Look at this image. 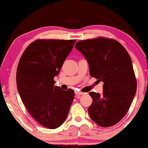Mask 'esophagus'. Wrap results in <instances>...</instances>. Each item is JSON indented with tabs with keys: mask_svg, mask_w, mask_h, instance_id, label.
<instances>
[{
	"mask_svg": "<svg viewBox=\"0 0 148 148\" xmlns=\"http://www.w3.org/2000/svg\"><path fill=\"white\" fill-rule=\"evenodd\" d=\"M75 93L76 97H79L80 95H82L84 94L82 92H80V91H75Z\"/></svg>",
	"mask_w": 148,
	"mask_h": 148,
	"instance_id": "obj_1",
	"label": "esophagus"
}]
</instances>
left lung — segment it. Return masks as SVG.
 Returning <instances> with one entry per match:
<instances>
[{
  "instance_id": "8db88e82",
  "label": "left lung",
  "mask_w": 148,
  "mask_h": 148,
  "mask_svg": "<svg viewBox=\"0 0 148 148\" xmlns=\"http://www.w3.org/2000/svg\"><path fill=\"white\" fill-rule=\"evenodd\" d=\"M75 48L88 62L90 75L103 82L102 95L89 92V116L101 127L115 125L126 114L136 91L128 53L119 42L104 38L79 41Z\"/></svg>"
}]
</instances>
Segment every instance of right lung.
I'll return each mask as SVG.
<instances>
[{
  "instance_id": "1",
  "label": "right lung",
  "mask_w": 148,
  "mask_h": 148,
  "mask_svg": "<svg viewBox=\"0 0 148 148\" xmlns=\"http://www.w3.org/2000/svg\"><path fill=\"white\" fill-rule=\"evenodd\" d=\"M75 40H37L22 55L17 71L18 93L27 111L40 124L49 129L66 119L75 92L55 86L54 77L72 51Z\"/></svg>"
}]
</instances>
